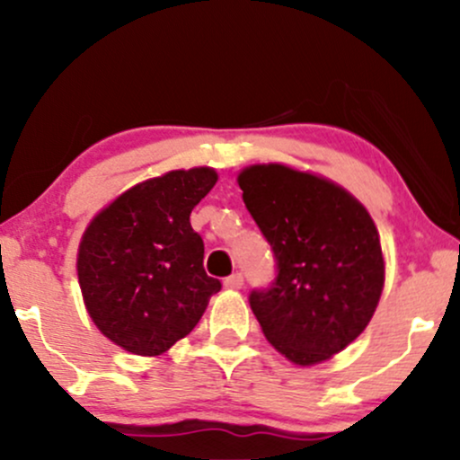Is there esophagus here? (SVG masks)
Wrapping results in <instances>:
<instances>
[{
	"label": "esophagus",
	"instance_id": "esophagus-1",
	"mask_svg": "<svg viewBox=\"0 0 460 460\" xmlns=\"http://www.w3.org/2000/svg\"><path fill=\"white\" fill-rule=\"evenodd\" d=\"M242 285H244V279H242L240 272L231 274V277L225 279V288L226 289H242Z\"/></svg>",
	"mask_w": 460,
	"mask_h": 460
}]
</instances>
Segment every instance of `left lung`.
<instances>
[{
	"label": "left lung",
	"instance_id": "1",
	"mask_svg": "<svg viewBox=\"0 0 460 460\" xmlns=\"http://www.w3.org/2000/svg\"><path fill=\"white\" fill-rule=\"evenodd\" d=\"M237 186L279 266L272 288L248 298L263 335L294 366L329 361L366 331L381 300L372 216L340 183L288 164H251Z\"/></svg>",
	"mask_w": 460,
	"mask_h": 460
}]
</instances>
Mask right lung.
<instances>
[{"label": "right lung", "mask_w": 460, "mask_h": 460, "mask_svg": "<svg viewBox=\"0 0 460 460\" xmlns=\"http://www.w3.org/2000/svg\"><path fill=\"white\" fill-rule=\"evenodd\" d=\"M218 181L209 166L145 179L88 223L77 248L84 305L131 355L157 357L199 324L220 281L205 274L190 214Z\"/></svg>", "instance_id": "1"}]
</instances>
